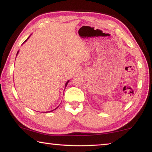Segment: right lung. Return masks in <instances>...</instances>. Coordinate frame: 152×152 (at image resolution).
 I'll return each mask as SVG.
<instances>
[{"instance_id": "add662e5", "label": "right lung", "mask_w": 152, "mask_h": 152, "mask_svg": "<svg viewBox=\"0 0 152 152\" xmlns=\"http://www.w3.org/2000/svg\"><path fill=\"white\" fill-rule=\"evenodd\" d=\"M29 37H30V36H29ZM29 37H28V38H27V39H26V40H25V41H24V42H26V41H27V39H28V38H29ZM24 43H23V44H24ZM18 53H19V51H18V53H17V54H16V56L18 55ZM68 83H69V80L68 81H67V82L66 83H65V87H66V86L67 85V84H68ZM58 108V107H57ZM56 108H55V109H56ZM55 109H54V110H50V111H48V112H52V111H53V110H55ZM48 112H46V113H48Z\"/></svg>"}]
</instances>
